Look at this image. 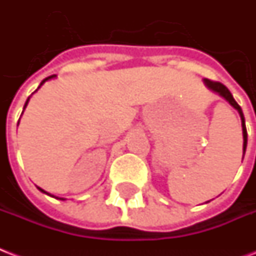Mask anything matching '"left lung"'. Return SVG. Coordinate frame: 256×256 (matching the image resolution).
Here are the masks:
<instances>
[{"label": "left lung", "instance_id": "obj_1", "mask_svg": "<svg viewBox=\"0 0 256 256\" xmlns=\"http://www.w3.org/2000/svg\"><path fill=\"white\" fill-rule=\"evenodd\" d=\"M204 81H205V84H206L208 88L212 89V90H214V92H217L218 94L221 96V97H224V98H225L226 101H229V104H230V105H232V108H236V109L238 110V113H240V121H242L243 155H244V152H246V147H247V130H246V124H244V116H243L242 109H240V105L236 104V100H234L232 94V93H230L229 89L226 88L225 85L221 84V82H218V81L209 80V78H204Z\"/></svg>", "mask_w": 256, "mask_h": 256}]
</instances>
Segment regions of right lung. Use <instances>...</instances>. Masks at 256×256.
<instances>
[{"label":"right lung","instance_id":"obj_1","mask_svg":"<svg viewBox=\"0 0 256 256\" xmlns=\"http://www.w3.org/2000/svg\"><path fill=\"white\" fill-rule=\"evenodd\" d=\"M55 78V74H52V76H48V78H46L44 80L42 81V82H40V85H42V84H44L46 81H47V80H50V78ZM40 85H39V86H40ZM36 90H38V89H36ZM36 90H35V92H36ZM28 100H30V97H28V98H27L26 104H24V108L27 106V102H28ZM18 124H20V122H18ZM38 189H39V190H40V192H43V193H47V192H44V190H43V189H42V188H39V186H38ZM47 194H50V193H47ZM50 196H51V194H50ZM52 197H55V196H52ZM56 198H58V197H56ZM60 200H64V198H60Z\"/></svg>","mask_w":256,"mask_h":256}]
</instances>
